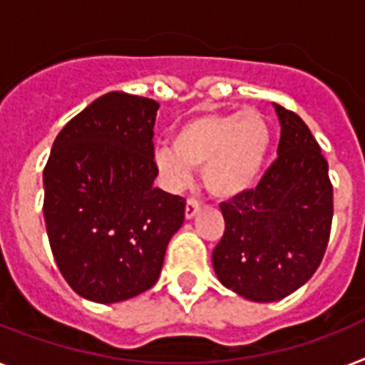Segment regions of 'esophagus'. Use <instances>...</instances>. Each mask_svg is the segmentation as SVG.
<instances>
[{
	"mask_svg": "<svg viewBox=\"0 0 365 365\" xmlns=\"http://www.w3.org/2000/svg\"><path fill=\"white\" fill-rule=\"evenodd\" d=\"M200 206H202V204L198 202L197 198H187V204H185V217L187 219L195 217V215L198 213V210H200Z\"/></svg>",
	"mask_w": 365,
	"mask_h": 365,
	"instance_id": "34e87169",
	"label": "esophagus"
}]
</instances>
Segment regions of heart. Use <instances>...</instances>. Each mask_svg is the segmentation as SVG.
<instances>
[{
    "mask_svg": "<svg viewBox=\"0 0 365 365\" xmlns=\"http://www.w3.org/2000/svg\"><path fill=\"white\" fill-rule=\"evenodd\" d=\"M272 144L268 120L257 110L202 112L185 120L173 135V148L153 153L159 173L174 187L202 168L204 185L215 197H234L253 187Z\"/></svg>",
    "mask_w": 365,
    "mask_h": 365,
    "instance_id": "b5f03b06",
    "label": "heart"
}]
</instances>
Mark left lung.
Here are the masks:
<instances>
[{
  "label": "left lung",
  "mask_w": 365,
  "mask_h": 365,
  "mask_svg": "<svg viewBox=\"0 0 365 365\" xmlns=\"http://www.w3.org/2000/svg\"><path fill=\"white\" fill-rule=\"evenodd\" d=\"M281 123L277 159L255 189L219 208L223 238L212 255L219 281L253 302H275L311 279L334 215L328 161L298 114L274 105Z\"/></svg>",
  "instance_id": "8db88e82"
}]
</instances>
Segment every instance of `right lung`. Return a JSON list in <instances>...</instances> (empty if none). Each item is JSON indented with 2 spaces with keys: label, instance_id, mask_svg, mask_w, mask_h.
Listing matches in <instances>:
<instances>
[{
  "label": "right lung",
  "instance_id": "1",
  "mask_svg": "<svg viewBox=\"0 0 365 365\" xmlns=\"http://www.w3.org/2000/svg\"><path fill=\"white\" fill-rule=\"evenodd\" d=\"M159 103L110 91L56 136L43 213L59 272L82 298L129 300L155 285L185 198L153 187Z\"/></svg>",
  "mask_w": 365,
  "mask_h": 365
}]
</instances>
